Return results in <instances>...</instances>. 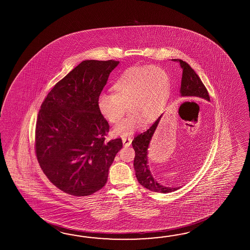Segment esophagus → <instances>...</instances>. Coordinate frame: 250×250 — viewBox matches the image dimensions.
<instances>
[{
  "label": "esophagus",
  "mask_w": 250,
  "mask_h": 250,
  "mask_svg": "<svg viewBox=\"0 0 250 250\" xmlns=\"http://www.w3.org/2000/svg\"><path fill=\"white\" fill-rule=\"evenodd\" d=\"M123 145L124 146H129L132 142V138H123Z\"/></svg>",
  "instance_id": "34e87169"
}]
</instances>
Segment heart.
I'll list each match as a JSON object with an SVG mask.
<instances>
[{
	"instance_id": "heart-1",
	"label": "heart",
	"mask_w": 250,
	"mask_h": 250,
	"mask_svg": "<svg viewBox=\"0 0 250 250\" xmlns=\"http://www.w3.org/2000/svg\"><path fill=\"white\" fill-rule=\"evenodd\" d=\"M112 94L98 96L97 106L109 123H120L127 110L130 114L114 128L121 137L130 136L154 123L163 112L170 90V78L159 66L126 69L112 86Z\"/></svg>"
}]
</instances>
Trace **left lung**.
<instances>
[{"mask_svg":"<svg viewBox=\"0 0 250 250\" xmlns=\"http://www.w3.org/2000/svg\"><path fill=\"white\" fill-rule=\"evenodd\" d=\"M173 62H178L182 69V78H181V97H192L197 99H204L210 101V97L208 89L206 88L202 81L199 79L198 75L195 70L187 63L186 62L180 59H172ZM162 115L156 122L149 127L145 132L138 134L132 141V146L135 150V158H134V169L136 171V177L138 182L147 188L149 190L161 193H170L179 189L178 188L165 187L161 185L154 179L149 170L148 157H147V149L149 144L154 135L156 127L159 123Z\"/></svg>","mask_w":250,"mask_h":250,"instance_id":"left-lung-1","label":"left lung"}]
</instances>
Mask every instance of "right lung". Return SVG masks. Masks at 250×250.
<instances>
[{"label":"right lung","instance_id":"obj_1","mask_svg":"<svg viewBox=\"0 0 250 250\" xmlns=\"http://www.w3.org/2000/svg\"><path fill=\"white\" fill-rule=\"evenodd\" d=\"M120 62L83 61L48 93L38 112L35 149L48 180L59 189L85 197L105 185L109 168L123 147L107 141L109 124L97 99Z\"/></svg>","mask_w":250,"mask_h":250}]
</instances>
